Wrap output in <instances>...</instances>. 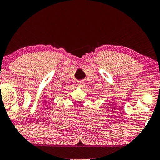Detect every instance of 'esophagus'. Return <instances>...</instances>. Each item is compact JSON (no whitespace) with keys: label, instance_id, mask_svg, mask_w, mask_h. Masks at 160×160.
<instances>
[{"label":"esophagus","instance_id":"34e87169","mask_svg":"<svg viewBox=\"0 0 160 160\" xmlns=\"http://www.w3.org/2000/svg\"><path fill=\"white\" fill-rule=\"evenodd\" d=\"M78 86L79 88H84L85 86V83L84 82H82V81H80V82H78Z\"/></svg>","mask_w":160,"mask_h":160}]
</instances>
